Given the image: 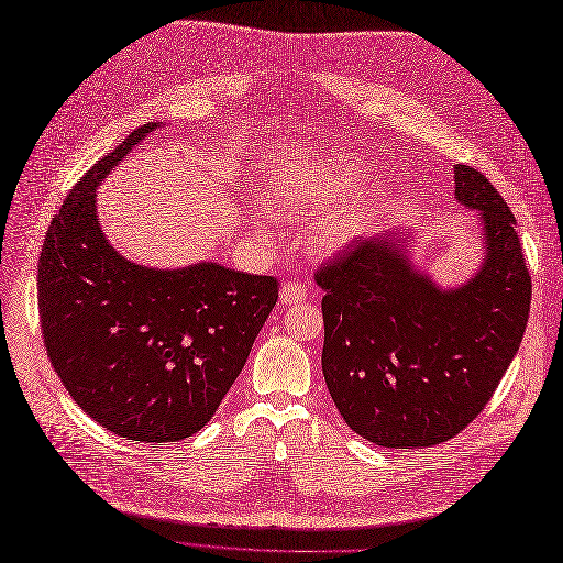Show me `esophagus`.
Here are the masks:
<instances>
[{
	"label": "esophagus",
	"mask_w": 563,
	"mask_h": 563,
	"mask_svg": "<svg viewBox=\"0 0 563 563\" xmlns=\"http://www.w3.org/2000/svg\"><path fill=\"white\" fill-rule=\"evenodd\" d=\"M307 296H309L307 286H302V284H298V282H288V284L282 286L279 300H282V305H298V302L307 300Z\"/></svg>",
	"instance_id": "obj_1"
}]
</instances>
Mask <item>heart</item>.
<instances>
[{"instance_id":"heart-1","label":"heart","mask_w":563,"mask_h":563,"mask_svg":"<svg viewBox=\"0 0 563 563\" xmlns=\"http://www.w3.org/2000/svg\"><path fill=\"white\" fill-rule=\"evenodd\" d=\"M368 180L362 159L343 155L328 165L284 169L267 183L265 201L282 212L328 210L313 229V250L334 254L353 245L373 224L383 197L353 199Z\"/></svg>"}]
</instances>
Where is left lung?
<instances>
[{
    "instance_id": "left-lung-1",
    "label": "left lung",
    "mask_w": 563,
    "mask_h": 563,
    "mask_svg": "<svg viewBox=\"0 0 563 563\" xmlns=\"http://www.w3.org/2000/svg\"><path fill=\"white\" fill-rule=\"evenodd\" d=\"M453 176L456 199L481 210L486 235L484 265L467 284L440 288L389 235L316 271L328 389L343 421L380 446L459 435L486 408L527 328L531 277L514 212L474 167L453 165Z\"/></svg>"
}]
</instances>
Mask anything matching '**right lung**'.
<instances>
[{
  "label": "right lung",
  "instance_id": "add662e5",
  "mask_svg": "<svg viewBox=\"0 0 563 563\" xmlns=\"http://www.w3.org/2000/svg\"><path fill=\"white\" fill-rule=\"evenodd\" d=\"M157 125L146 123L79 178L38 258L47 357L93 421L135 442H176L212 419L279 298L275 277L220 263L157 271L100 231L96 187Z\"/></svg>",
  "mask_w": 563,
  "mask_h": 563
}]
</instances>
